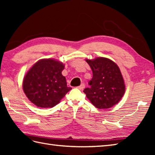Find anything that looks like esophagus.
Returning <instances> with one entry per match:
<instances>
[{"label": "esophagus", "mask_w": 155, "mask_h": 155, "mask_svg": "<svg viewBox=\"0 0 155 155\" xmlns=\"http://www.w3.org/2000/svg\"><path fill=\"white\" fill-rule=\"evenodd\" d=\"M77 88H78V89H80V90H83L84 88V84L82 83V84L80 85V86L77 87Z\"/></svg>", "instance_id": "1"}]
</instances>
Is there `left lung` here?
Here are the masks:
<instances>
[{
    "mask_svg": "<svg viewBox=\"0 0 155 155\" xmlns=\"http://www.w3.org/2000/svg\"><path fill=\"white\" fill-rule=\"evenodd\" d=\"M93 78L89 88L83 92L94 106L99 109L108 108L118 103L123 97L125 85L123 76L116 63L107 58L88 60Z\"/></svg>",
    "mask_w": 155,
    "mask_h": 155,
    "instance_id": "1",
    "label": "left lung"
}]
</instances>
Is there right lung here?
<instances>
[{
  "mask_svg": "<svg viewBox=\"0 0 155 155\" xmlns=\"http://www.w3.org/2000/svg\"><path fill=\"white\" fill-rule=\"evenodd\" d=\"M64 64L53 59H42L26 74L22 87L26 96L36 106H56L72 88L68 87L62 75Z\"/></svg>",
  "mask_w": 155,
  "mask_h": 155,
  "instance_id": "right-lung-1",
  "label": "right lung"
}]
</instances>
